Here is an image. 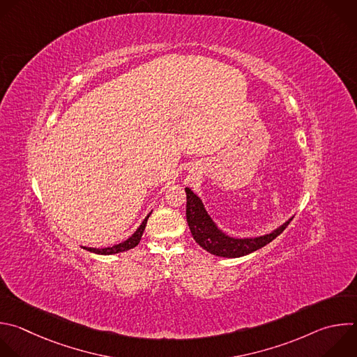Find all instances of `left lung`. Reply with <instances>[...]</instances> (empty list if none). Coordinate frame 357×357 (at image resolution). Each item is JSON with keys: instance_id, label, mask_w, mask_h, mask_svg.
Segmentation results:
<instances>
[{"instance_id": "left-lung-1", "label": "left lung", "mask_w": 357, "mask_h": 357, "mask_svg": "<svg viewBox=\"0 0 357 357\" xmlns=\"http://www.w3.org/2000/svg\"><path fill=\"white\" fill-rule=\"evenodd\" d=\"M186 192V220L193 235L195 241L207 252L221 257V258H240L255 252L269 243H272L278 235H280L289 222L293 220L290 217L286 222L271 231L269 234H264L259 236H231L225 231H222L214 220L207 213L202 199L190 189L185 188Z\"/></svg>"}]
</instances>
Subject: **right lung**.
<instances>
[{
  "instance_id": "obj_1",
  "label": "right lung",
  "mask_w": 357,
  "mask_h": 357,
  "mask_svg": "<svg viewBox=\"0 0 357 357\" xmlns=\"http://www.w3.org/2000/svg\"><path fill=\"white\" fill-rule=\"evenodd\" d=\"M151 213L147 214V217L143 220V222L140 224V227L129 236L128 240H125L123 243L121 244H116L113 247H107V248H88V247H82L84 250L89 251V252H93V254H98V255H113V254H119V252H125V251H129L135 247L139 245L140 240H142V235L144 232V228H146V224H147V220L150 217Z\"/></svg>"
}]
</instances>
